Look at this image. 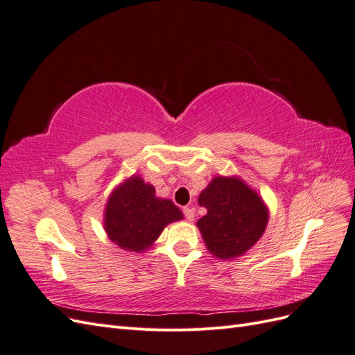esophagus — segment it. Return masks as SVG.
<instances>
[{"label": "esophagus", "instance_id": "1", "mask_svg": "<svg viewBox=\"0 0 355 355\" xmlns=\"http://www.w3.org/2000/svg\"><path fill=\"white\" fill-rule=\"evenodd\" d=\"M184 214H185V219L188 222H192L196 218V210L192 207H184Z\"/></svg>", "mask_w": 355, "mask_h": 355}]
</instances>
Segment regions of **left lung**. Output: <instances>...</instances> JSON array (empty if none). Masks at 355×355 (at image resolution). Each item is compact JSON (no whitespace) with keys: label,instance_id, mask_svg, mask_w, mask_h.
<instances>
[{"label":"left lung","instance_id":"left-lung-1","mask_svg":"<svg viewBox=\"0 0 355 355\" xmlns=\"http://www.w3.org/2000/svg\"><path fill=\"white\" fill-rule=\"evenodd\" d=\"M198 204L207 209L197 227L207 249L218 257L241 256L262 237L268 210L261 197L235 178H214Z\"/></svg>","mask_w":355,"mask_h":355}]
</instances>
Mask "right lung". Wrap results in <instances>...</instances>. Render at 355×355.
<instances>
[{
  "mask_svg": "<svg viewBox=\"0 0 355 355\" xmlns=\"http://www.w3.org/2000/svg\"><path fill=\"white\" fill-rule=\"evenodd\" d=\"M184 218L170 200L155 197L153 185L133 176L116 188L106 204L105 230L125 250L144 252L170 222Z\"/></svg>",
  "mask_w": 355,
  "mask_h": 355,
  "instance_id": "add662e5",
  "label": "right lung"
}]
</instances>
